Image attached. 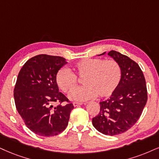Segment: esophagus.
Segmentation results:
<instances>
[{
    "mask_svg": "<svg viewBox=\"0 0 159 159\" xmlns=\"http://www.w3.org/2000/svg\"><path fill=\"white\" fill-rule=\"evenodd\" d=\"M83 105V103L81 102H74L73 103V105L74 107H78V106H80V105Z\"/></svg>",
    "mask_w": 159,
    "mask_h": 159,
    "instance_id": "34e87169",
    "label": "esophagus"
}]
</instances>
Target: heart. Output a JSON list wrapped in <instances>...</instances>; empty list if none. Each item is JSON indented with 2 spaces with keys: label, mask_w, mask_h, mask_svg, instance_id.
Wrapping results in <instances>:
<instances>
[{
  "label": "heart",
  "mask_w": 159,
  "mask_h": 159,
  "mask_svg": "<svg viewBox=\"0 0 159 159\" xmlns=\"http://www.w3.org/2000/svg\"><path fill=\"white\" fill-rule=\"evenodd\" d=\"M73 70L83 78V86L76 88V76L67 68H62L56 74V82L62 91L72 90L68 94L70 100L85 102L97 97H107L113 93L120 84L121 68L113 60L85 58L76 62Z\"/></svg>",
  "instance_id": "obj_1"
}]
</instances>
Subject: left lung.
<instances>
[{"instance_id": "left-lung-1", "label": "left lung", "mask_w": 159, "mask_h": 159, "mask_svg": "<svg viewBox=\"0 0 159 159\" xmlns=\"http://www.w3.org/2000/svg\"><path fill=\"white\" fill-rule=\"evenodd\" d=\"M107 55L120 65L121 80L111 97L99 102L100 111L92 124L102 134L115 136L136 124L147 103L148 92L144 74L136 62L116 51Z\"/></svg>"}]
</instances>
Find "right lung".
<instances>
[{
  "label": "right lung",
  "mask_w": 159,
  "mask_h": 159,
  "mask_svg": "<svg viewBox=\"0 0 159 159\" xmlns=\"http://www.w3.org/2000/svg\"><path fill=\"white\" fill-rule=\"evenodd\" d=\"M68 62L59 56L40 54L29 59L20 70L14 98L16 108L29 130L41 136H54L67 127L72 103L59 91L57 71Z\"/></svg>",
  "instance_id": "obj_1"
}]
</instances>
